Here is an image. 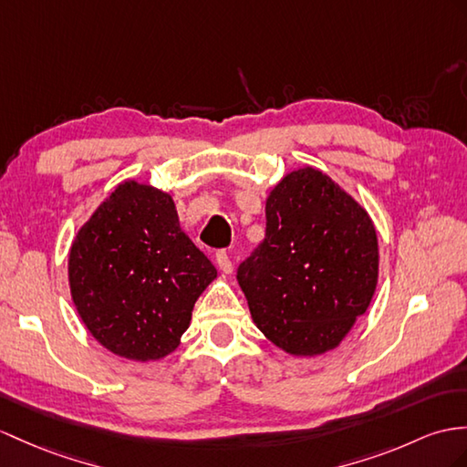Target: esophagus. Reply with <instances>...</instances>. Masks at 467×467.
Returning <instances> with one entry per match:
<instances>
[{"instance_id": "esophagus-1", "label": "esophagus", "mask_w": 467, "mask_h": 467, "mask_svg": "<svg viewBox=\"0 0 467 467\" xmlns=\"http://www.w3.org/2000/svg\"><path fill=\"white\" fill-rule=\"evenodd\" d=\"M215 261H218V267H220L222 273H225V275H230V273L234 271L230 252H225V249H222V252L215 254Z\"/></svg>"}]
</instances>
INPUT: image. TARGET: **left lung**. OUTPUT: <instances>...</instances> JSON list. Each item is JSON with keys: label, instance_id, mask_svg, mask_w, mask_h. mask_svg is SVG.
I'll return each mask as SVG.
<instances>
[{"label": "left lung", "instance_id": "obj_1", "mask_svg": "<svg viewBox=\"0 0 467 467\" xmlns=\"http://www.w3.org/2000/svg\"><path fill=\"white\" fill-rule=\"evenodd\" d=\"M265 220V240L237 269L254 323L289 355L333 350L377 291L370 215L325 172L305 166L269 192Z\"/></svg>", "mask_w": 467, "mask_h": 467}]
</instances>
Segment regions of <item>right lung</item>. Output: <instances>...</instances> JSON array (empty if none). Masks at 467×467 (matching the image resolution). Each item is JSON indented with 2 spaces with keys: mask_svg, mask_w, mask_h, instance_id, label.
Segmentation results:
<instances>
[{
  "mask_svg": "<svg viewBox=\"0 0 467 467\" xmlns=\"http://www.w3.org/2000/svg\"><path fill=\"white\" fill-rule=\"evenodd\" d=\"M218 277L182 232L166 192L124 180L77 232L71 297L88 333L129 360H161L186 333L192 309Z\"/></svg>",
  "mask_w": 467,
  "mask_h": 467,
  "instance_id": "obj_1",
  "label": "right lung"
}]
</instances>
